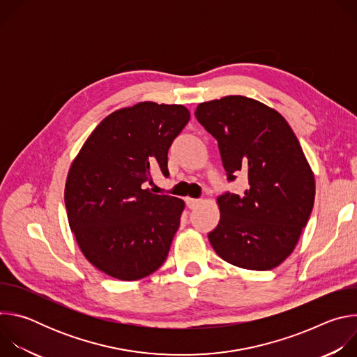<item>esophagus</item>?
<instances>
[{
    "label": "esophagus",
    "instance_id": "1",
    "mask_svg": "<svg viewBox=\"0 0 357 357\" xmlns=\"http://www.w3.org/2000/svg\"><path fill=\"white\" fill-rule=\"evenodd\" d=\"M186 200V205L190 208V209H193V208H196L197 205H199V203L202 202L200 199H193V197H186L185 199Z\"/></svg>",
    "mask_w": 357,
    "mask_h": 357
}]
</instances>
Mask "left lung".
I'll list each match as a JSON object with an SVG mask.
<instances>
[{
	"label": "left lung",
	"instance_id": "obj_1",
	"mask_svg": "<svg viewBox=\"0 0 357 357\" xmlns=\"http://www.w3.org/2000/svg\"><path fill=\"white\" fill-rule=\"evenodd\" d=\"M195 116L218 139L227 179L244 172L250 185L241 196L218 197L212 247L240 268L278 267L294 251L315 200L314 172L296 135L277 110L244 96L205 101Z\"/></svg>",
	"mask_w": 357,
	"mask_h": 357
}]
</instances>
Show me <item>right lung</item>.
Listing matches in <instances>:
<instances>
[{
    "label": "right lung",
    "mask_w": 357,
    "mask_h": 357,
    "mask_svg": "<svg viewBox=\"0 0 357 357\" xmlns=\"http://www.w3.org/2000/svg\"><path fill=\"white\" fill-rule=\"evenodd\" d=\"M181 105L142 101L101 121L73 160L65 205L83 256L97 270L137 281L165 261L185 203L144 183L168 172V149L188 124Z\"/></svg>",
    "instance_id": "right-lung-1"
}]
</instances>
